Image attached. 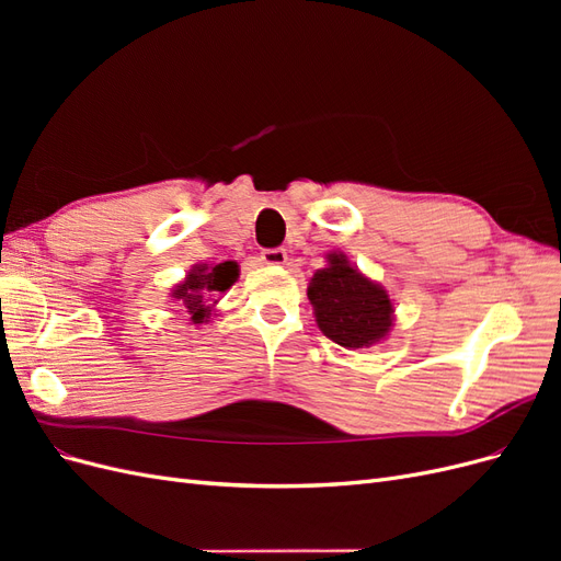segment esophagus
<instances>
[{
  "instance_id": "esophagus-1",
  "label": "esophagus",
  "mask_w": 561,
  "mask_h": 561,
  "mask_svg": "<svg viewBox=\"0 0 561 561\" xmlns=\"http://www.w3.org/2000/svg\"><path fill=\"white\" fill-rule=\"evenodd\" d=\"M262 262L264 264H271V266H280L287 262V252L283 248H268V250H262Z\"/></svg>"
}]
</instances>
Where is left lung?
Wrapping results in <instances>:
<instances>
[{"label":"left lung","mask_w":561,"mask_h":561,"mask_svg":"<svg viewBox=\"0 0 561 561\" xmlns=\"http://www.w3.org/2000/svg\"><path fill=\"white\" fill-rule=\"evenodd\" d=\"M328 268L313 274L309 301L318 328L344 348L371 346L393 325V304L381 285L353 268L344 254L330 252Z\"/></svg>","instance_id":"1"}]
</instances>
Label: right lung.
Here are the masks:
<instances>
[{"mask_svg": "<svg viewBox=\"0 0 561 561\" xmlns=\"http://www.w3.org/2000/svg\"><path fill=\"white\" fill-rule=\"evenodd\" d=\"M236 278H239V264L236 262H222L215 266L201 264L194 266L184 283L175 287L173 297L182 301L186 313L192 316V322H203L210 316V299L227 293Z\"/></svg>", "mask_w": 561, "mask_h": 561, "instance_id": "right-lung-1", "label": "right lung"}]
</instances>
